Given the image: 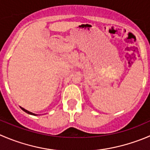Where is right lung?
Instances as JSON below:
<instances>
[{
	"label": "right lung",
	"instance_id": "1",
	"mask_svg": "<svg viewBox=\"0 0 150 150\" xmlns=\"http://www.w3.org/2000/svg\"><path fill=\"white\" fill-rule=\"evenodd\" d=\"M20 108H21L22 110H23V111H25V113H27V114H30V115H34V116H36V114H33V113H31V112H30V111H28V110H25V108H23L20 107Z\"/></svg>",
	"mask_w": 150,
	"mask_h": 150
}]
</instances>
